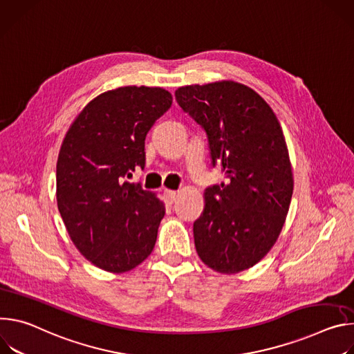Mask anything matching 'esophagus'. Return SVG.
I'll return each instance as SVG.
<instances>
[{
  "label": "esophagus",
  "instance_id": "esophagus-1",
  "mask_svg": "<svg viewBox=\"0 0 354 354\" xmlns=\"http://www.w3.org/2000/svg\"><path fill=\"white\" fill-rule=\"evenodd\" d=\"M165 195H166V200L169 204H173L177 198V192L173 189H165Z\"/></svg>",
  "mask_w": 354,
  "mask_h": 354
}]
</instances>
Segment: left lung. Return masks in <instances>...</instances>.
Wrapping results in <instances>:
<instances>
[{
    "mask_svg": "<svg viewBox=\"0 0 354 354\" xmlns=\"http://www.w3.org/2000/svg\"><path fill=\"white\" fill-rule=\"evenodd\" d=\"M176 100L207 133L212 166L227 180L205 189L195 249L212 270L243 271L276 243L290 208L294 180L281 125L256 91L234 82L185 86Z\"/></svg>",
    "mask_w": 354,
    "mask_h": 354,
    "instance_id": "obj_1",
    "label": "left lung"
}]
</instances>
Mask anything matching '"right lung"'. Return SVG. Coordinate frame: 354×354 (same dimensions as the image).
<instances>
[{
	"mask_svg": "<svg viewBox=\"0 0 354 354\" xmlns=\"http://www.w3.org/2000/svg\"><path fill=\"white\" fill-rule=\"evenodd\" d=\"M171 102L160 87L106 91L84 106L63 140L57 208L74 246L105 271H129L154 248L165 204L128 178L145 167L146 135Z\"/></svg>",
	"mask_w": 354,
	"mask_h": 354,
	"instance_id": "obj_1",
	"label": "right lung"
}]
</instances>
